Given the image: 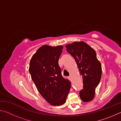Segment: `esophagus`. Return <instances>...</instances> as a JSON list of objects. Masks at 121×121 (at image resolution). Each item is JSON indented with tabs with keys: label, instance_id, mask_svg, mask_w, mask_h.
Returning <instances> with one entry per match:
<instances>
[{
	"label": "esophagus",
	"instance_id": "obj_1",
	"mask_svg": "<svg viewBox=\"0 0 121 121\" xmlns=\"http://www.w3.org/2000/svg\"><path fill=\"white\" fill-rule=\"evenodd\" d=\"M71 77H71V76H70V77H69V78H70V79L71 78Z\"/></svg>",
	"mask_w": 121,
	"mask_h": 121
}]
</instances>
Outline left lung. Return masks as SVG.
<instances>
[{
    "label": "left lung",
    "mask_w": 121,
    "mask_h": 121,
    "mask_svg": "<svg viewBox=\"0 0 121 121\" xmlns=\"http://www.w3.org/2000/svg\"><path fill=\"white\" fill-rule=\"evenodd\" d=\"M65 47L75 59L82 76L83 89L79 92L81 99L85 102L91 101L95 98L102 74L101 63L95 51L84 42H75Z\"/></svg>",
    "instance_id": "1"
}]
</instances>
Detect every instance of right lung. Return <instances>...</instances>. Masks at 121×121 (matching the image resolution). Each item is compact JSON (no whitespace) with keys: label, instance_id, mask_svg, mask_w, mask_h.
Masks as SVG:
<instances>
[{"label":"right lung","instance_id":"add662e5","mask_svg":"<svg viewBox=\"0 0 121 121\" xmlns=\"http://www.w3.org/2000/svg\"><path fill=\"white\" fill-rule=\"evenodd\" d=\"M63 46H41L32 56L29 71L39 92L51 105L65 103L71 82L61 75L58 61Z\"/></svg>","mask_w":121,"mask_h":121}]
</instances>
